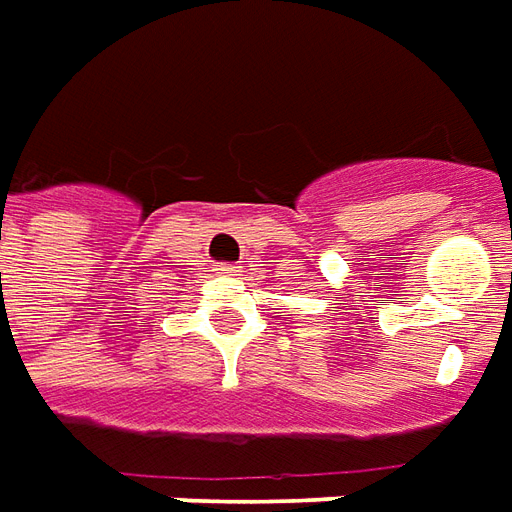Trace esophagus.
Wrapping results in <instances>:
<instances>
[{
    "instance_id": "obj_1",
    "label": "esophagus",
    "mask_w": 512,
    "mask_h": 512,
    "mask_svg": "<svg viewBox=\"0 0 512 512\" xmlns=\"http://www.w3.org/2000/svg\"><path fill=\"white\" fill-rule=\"evenodd\" d=\"M216 274H221V277H230V274H235L238 271V266L235 263H216V268H213Z\"/></svg>"
}]
</instances>
